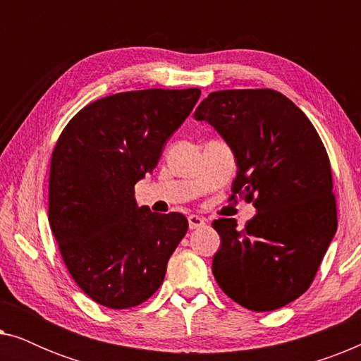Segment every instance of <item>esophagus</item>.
<instances>
[{
  "mask_svg": "<svg viewBox=\"0 0 361 361\" xmlns=\"http://www.w3.org/2000/svg\"><path fill=\"white\" fill-rule=\"evenodd\" d=\"M187 220H189V228L190 230H197V228H202V226H205V219H204V216L190 215Z\"/></svg>",
  "mask_w": 361,
  "mask_h": 361,
  "instance_id": "esophagus-1",
  "label": "esophagus"
}]
</instances>
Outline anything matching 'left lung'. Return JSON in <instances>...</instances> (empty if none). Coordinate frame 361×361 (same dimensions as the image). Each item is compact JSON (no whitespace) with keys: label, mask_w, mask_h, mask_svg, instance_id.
Wrapping results in <instances>:
<instances>
[{"label":"left lung","mask_w":361,"mask_h":361,"mask_svg":"<svg viewBox=\"0 0 361 361\" xmlns=\"http://www.w3.org/2000/svg\"><path fill=\"white\" fill-rule=\"evenodd\" d=\"M194 118L230 146L238 167L231 197L256 209L243 230L233 219L214 221L216 283L255 312L293 302L309 289L337 231L332 171L317 131L300 108L269 88L214 92Z\"/></svg>","instance_id":"left-lung-1"}]
</instances>
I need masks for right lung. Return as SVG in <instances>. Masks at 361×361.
<instances>
[{
    "mask_svg": "<svg viewBox=\"0 0 361 361\" xmlns=\"http://www.w3.org/2000/svg\"><path fill=\"white\" fill-rule=\"evenodd\" d=\"M199 98V88L100 98L68 121L54 147L49 224L73 281L105 307L149 299L187 233L182 214L137 207L135 184L157 166Z\"/></svg>",
    "mask_w": 361,
    "mask_h": 361,
    "instance_id": "right-lung-1",
    "label": "right lung"
}]
</instances>
